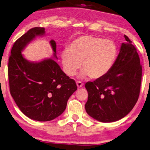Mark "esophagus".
I'll return each instance as SVG.
<instances>
[{
	"instance_id": "esophagus-1",
	"label": "esophagus",
	"mask_w": 150,
	"mask_h": 150,
	"mask_svg": "<svg viewBox=\"0 0 150 150\" xmlns=\"http://www.w3.org/2000/svg\"><path fill=\"white\" fill-rule=\"evenodd\" d=\"M76 84H77V86L78 87V88H81V87L83 86V83L80 81H77Z\"/></svg>"
}]
</instances>
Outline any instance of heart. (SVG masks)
I'll list each match as a JSON object with an SVG mask.
<instances>
[{"label":"heart","mask_w":150,"mask_h":150,"mask_svg":"<svg viewBox=\"0 0 150 150\" xmlns=\"http://www.w3.org/2000/svg\"><path fill=\"white\" fill-rule=\"evenodd\" d=\"M117 49L113 41L91 35H83L74 39L69 49L61 52L62 64L68 76H73L81 66L82 77L97 79L105 76L112 69Z\"/></svg>","instance_id":"1"}]
</instances>
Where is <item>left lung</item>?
Masks as SVG:
<instances>
[{
	"label": "left lung",
	"instance_id": "left-lung-1",
	"mask_svg": "<svg viewBox=\"0 0 150 150\" xmlns=\"http://www.w3.org/2000/svg\"><path fill=\"white\" fill-rule=\"evenodd\" d=\"M126 42L108 74L85 84L86 113L100 122H115L132 111L139 97L142 66L137 49L125 35Z\"/></svg>",
	"mask_w": 150,
	"mask_h": 150
}]
</instances>
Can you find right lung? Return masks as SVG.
I'll return each instance as SVG.
<instances>
[{"label":"right lung","mask_w":150,"mask_h":150,"mask_svg":"<svg viewBox=\"0 0 150 150\" xmlns=\"http://www.w3.org/2000/svg\"><path fill=\"white\" fill-rule=\"evenodd\" d=\"M45 28L35 27L15 41L8 62V78L11 96L23 113L33 120L50 121L66 109L68 100L77 89L76 83L62 71L52 59L30 62L21 51ZM56 56V43L50 41Z\"/></svg>","instance_id":"right-lung-1"}]
</instances>
